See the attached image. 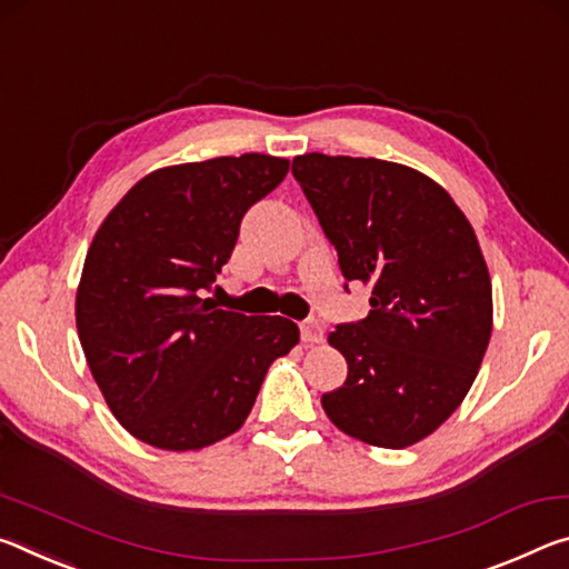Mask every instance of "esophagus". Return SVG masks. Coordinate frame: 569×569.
<instances>
[{
	"instance_id": "34e87169",
	"label": "esophagus",
	"mask_w": 569,
	"mask_h": 569,
	"mask_svg": "<svg viewBox=\"0 0 569 569\" xmlns=\"http://www.w3.org/2000/svg\"><path fill=\"white\" fill-rule=\"evenodd\" d=\"M300 332H302V340L307 342V346H318V342H322V338H325V328L320 320H305L300 325Z\"/></svg>"
}]
</instances>
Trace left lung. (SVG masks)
<instances>
[{"label":"left lung","mask_w":569,"mask_h":569,"mask_svg":"<svg viewBox=\"0 0 569 569\" xmlns=\"http://www.w3.org/2000/svg\"><path fill=\"white\" fill-rule=\"evenodd\" d=\"M292 176L342 277L370 287L368 318L328 335L348 380L322 396L325 413L352 439L408 449L461 406L487 352L495 305L479 239L449 191L411 166L305 153Z\"/></svg>","instance_id":"1"}]
</instances>
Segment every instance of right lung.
I'll list each match as a JSON object with an SVG mask.
<instances>
[{
  "label": "right lung",
  "mask_w": 569,
  "mask_h": 569,
  "mask_svg": "<svg viewBox=\"0 0 569 569\" xmlns=\"http://www.w3.org/2000/svg\"><path fill=\"white\" fill-rule=\"evenodd\" d=\"M290 161L264 153L163 166L120 199L92 237L74 322L110 413L138 441L199 451L237 433L269 366L300 342L287 318L213 305L251 203Z\"/></svg>",
  "instance_id": "right-lung-1"
}]
</instances>
